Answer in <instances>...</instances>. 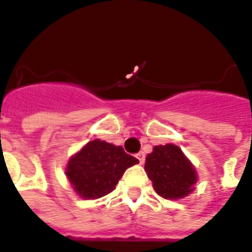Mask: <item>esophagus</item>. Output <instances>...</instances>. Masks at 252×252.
Listing matches in <instances>:
<instances>
[{"label": "esophagus", "mask_w": 252, "mask_h": 252, "mask_svg": "<svg viewBox=\"0 0 252 252\" xmlns=\"http://www.w3.org/2000/svg\"><path fill=\"white\" fill-rule=\"evenodd\" d=\"M136 157H137V160H139L140 164L143 165L144 161H145V155H144V152H139V153L136 155Z\"/></svg>", "instance_id": "1"}]
</instances>
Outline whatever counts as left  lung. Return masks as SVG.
I'll return each mask as SVG.
<instances>
[{
	"label": "left lung",
	"instance_id": "left-lung-1",
	"mask_svg": "<svg viewBox=\"0 0 252 252\" xmlns=\"http://www.w3.org/2000/svg\"><path fill=\"white\" fill-rule=\"evenodd\" d=\"M144 169L157 194L166 199L188 197L198 180L194 165L174 144L156 145L147 156Z\"/></svg>",
	"mask_w": 252,
	"mask_h": 252
}]
</instances>
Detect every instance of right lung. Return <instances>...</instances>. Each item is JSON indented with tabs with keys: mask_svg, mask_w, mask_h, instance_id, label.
Returning <instances> with one entry per match:
<instances>
[{
	"mask_svg": "<svg viewBox=\"0 0 252 252\" xmlns=\"http://www.w3.org/2000/svg\"><path fill=\"white\" fill-rule=\"evenodd\" d=\"M137 162L122 147L96 139L68 158L64 173L79 197L97 199L115 190L124 172Z\"/></svg>",
	"mask_w": 252,
	"mask_h": 252,
	"instance_id": "obj_1",
	"label": "right lung"
}]
</instances>
